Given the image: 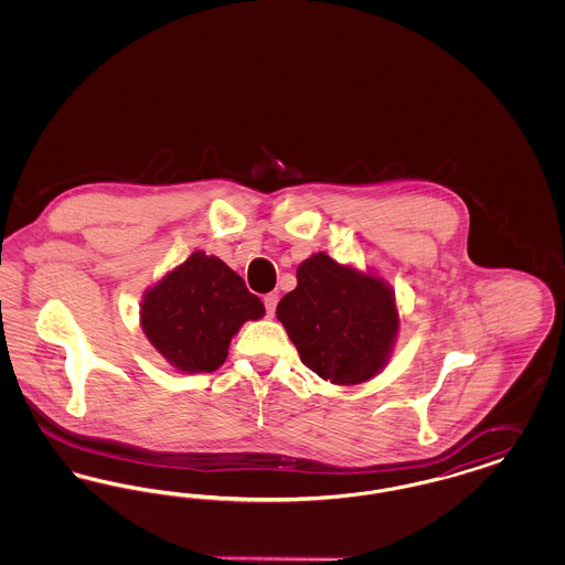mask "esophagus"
Listing matches in <instances>:
<instances>
[{
    "label": "esophagus",
    "mask_w": 565,
    "mask_h": 565,
    "mask_svg": "<svg viewBox=\"0 0 565 565\" xmlns=\"http://www.w3.org/2000/svg\"><path fill=\"white\" fill-rule=\"evenodd\" d=\"M277 300H279V296L275 295V292H270V295L265 296V309H267V316H269V318L275 316Z\"/></svg>",
    "instance_id": "obj_1"
}]
</instances>
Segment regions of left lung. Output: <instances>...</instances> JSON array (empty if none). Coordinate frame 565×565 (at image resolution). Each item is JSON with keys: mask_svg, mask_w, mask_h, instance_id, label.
<instances>
[{"mask_svg": "<svg viewBox=\"0 0 565 565\" xmlns=\"http://www.w3.org/2000/svg\"><path fill=\"white\" fill-rule=\"evenodd\" d=\"M277 320L307 369L334 385L379 375L398 341L394 288L373 269L341 265L316 252L296 269V288L277 305Z\"/></svg>", "mask_w": 565, "mask_h": 565, "instance_id": "1", "label": "left lung"}]
</instances>
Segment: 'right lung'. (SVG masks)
<instances>
[{
  "instance_id": "add662e5",
  "label": "right lung",
  "mask_w": 565,
  "mask_h": 565,
  "mask_svg": "<svg viewBox=\"0 0 565 565\" xmlns=\"http://www.w3.org/2000/svg\"><path fill=\"white\" fill-rule=\"evenodd\" d=\"M265 316V305L217 256L194 249L150 286L139 305V323L162 360L178 373H212L245 322Z\"/></svg>"
}]
</instances>
